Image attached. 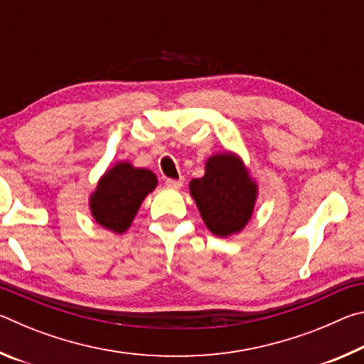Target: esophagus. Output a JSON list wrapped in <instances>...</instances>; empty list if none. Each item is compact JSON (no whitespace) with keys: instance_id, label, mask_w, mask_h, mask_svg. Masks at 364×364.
<instances>
[{"instance_id":"1","label":"esophagus","mask_w":364,"mask_h":364,"mask_svg":"<svg viewBox=\"0 0 364 364\" xmlns=\"http://www.w3.org/2000/svg\"><path fill=\"white\" fill-rule=\"evenodd\" d=\"M183 183H184V178H180V180H171V178H168V180L165 181V184L171 189H180L183 186Z\"/></svg>"}]
</instances>
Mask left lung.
I'll return each instance as SVG.
<instances>
[{
	"label": "left lung",
	"mask_w": 364,
	"mask_h": 364,
	"mask_svg": "<svg viewBox=\"0 0 364 364\" xmlns=\"http://www.w3.org/2000/svg\"><path fill=\"white\" fill-rule=\"evenodd\" d=\"M189 193L207 230L218 237H230L249 225L257 204L258 184L242 157L225 151L205 160V173L191 180Z\"/></svg>",
	"instance_id": "obj_1"
}]
</instances>
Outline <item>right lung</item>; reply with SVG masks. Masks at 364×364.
Segmentation results:
<instances>
[{"label":"right lung","instance_id":"1","mask_svg":"<svg viewBox=\"0 0 364 364\" xmlns=\"http://www.w3.org/2000/svg\"><path fill=\"white\" fill-rule=\"evenodd\" d=\"M157 176L147 168L120 160L104 171L90 194L91 217L104 230L123 234L132 226L141 204L157 186Z\"/></svg>","mask_w":364,"mask_h":364}]
</instances>
